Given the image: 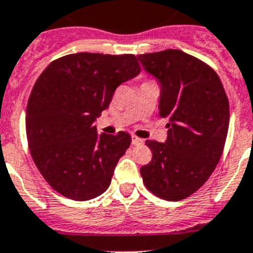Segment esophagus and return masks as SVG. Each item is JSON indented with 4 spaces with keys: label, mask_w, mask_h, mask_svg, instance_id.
<instances>
[{
    "label": "esophagus",
    "mask_w": 253,
    "mask_h": 253,
    "mask_svg": "<svg viewBox=\"0 0 253 253\" xmlns=\"http://www.w3.org/2000/svg\"><path fill=\"white\" fill-rule=\"evenodd\" d=\"M143 142H144V140L140 139V138H138V137H135V135H133V137H131V144H134V146L143 144Z\"/></svg>",
    "instance_id": "1"
}]
</instances>
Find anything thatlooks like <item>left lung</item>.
Instances as JSON below:
<instances>
[{
  "instance_id": "obj_1",
  "label": "left lung",
  "mask_w": 253,
  "mask_h": 253,
  "mask_svg": "<svg viewBox=\"0 0 253 253\" xmlns=\"http://www.w3.org/2000/svg\"><path fill=\"white\" fill-rule=\"evenodd\" d=\"M160 86L158 114L169 120L165 143L147 140L152 161L140 167L147 189L177 202L194 194L218 165L229 125V104L218 75L178 49L138 55Z\"/></svg>"
}]
</instances>
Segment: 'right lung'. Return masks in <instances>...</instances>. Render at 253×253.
<instances>
[{"label": "right lung", "mask_w": 253, "mask_h": 253, "mask_svg": "<svg viewBox=\"0 0 253 253\" xmlns=\"http://www.w3.org/2000/svg\"><path fill=\"white\" fill-rule=\"evenodd\" d=\"M133 54L77 53L51 62L35 82L26 109L31 157L46 182L84 202L110 186L131 137L97 133L93 125L116 87L139 75Z\"/></svg>", "instance_id": "right-lung-1"}]
</instances>
